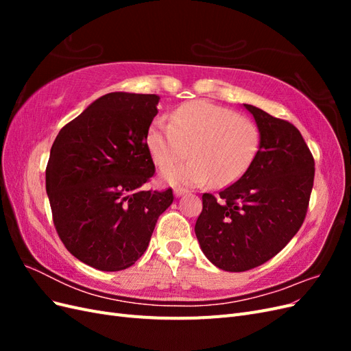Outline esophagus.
I'll use <instances>...</instances> for the list:
<instances>
[{
    "label": "esophagus",
    "instance_id": "esophagus-1",
    "mask_svg": "<svg viewBox=\"0 0 351 351\" xmlns=\"http://www.w3.org/2000/svg\"><path fill=\"white\" fill-rule=\"evenodd\" d=\"M186 193H187L186 189H180V187L174 189V196H176V197H182V196L186 195Z\"/></svg>",
    "mask_w": 351,
    "mask_h": 351
}]
</instances>
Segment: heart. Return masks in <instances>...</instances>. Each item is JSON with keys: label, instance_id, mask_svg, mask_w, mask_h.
<instances>
[{"label": "heart", "instance_id": "b5f03b06", "mask_svg": "<svg viewBox=\"0 0 351 351\" xmlns=\"http://www.w3.org/2000/svg\"><path fill=\"white\" fill-rule=\"evenodd\" d=\"M154 162L169 186H228L247 171L259 146V132L247 117L209 101H192L173 111L171 124L155 120L146 133Z\"/></svg>", "mask_w": 351, "mask_h": 351}]
</instances>
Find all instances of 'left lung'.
Here are the masks:
<instances>
[{"label": "left lung", "instance_id": "left-lung-1", "mask_svg": "<svg viewBox=\"0 0 351 351\" xmlns=\"http://www.w3.org/2000/svg\"><path fill=\"white\" fill-rule=\"evenodd\" d=\"M259 130V147L234 184L202 196L195 232L217 268L243 272L274 258L300 230L313 187L315 161L295 127L243 104Z\"/></svg>", "mask_w": 351, "mask_h": 351}]
</instances>
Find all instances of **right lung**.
Segmentation results:
<instances>
[{
  "mask_svg": "<svg viewBox=\"0 0 351 351\" xmlns=\"http://www.w3.org/2000/svg\"><path fill=\"white\" fill-rule=\"evenodd\" d=\"M158 102V95L107 93L52 143L45 182L54 226L67 250L92 268L132 267L173 204L171 189H142L155 173L146 133Z\"/></svg>",
  "mask_w": 351,
  "mask_h": 351,
  "instance_id": "obj_1",
  "label": "right lung"
}]
</instances>
